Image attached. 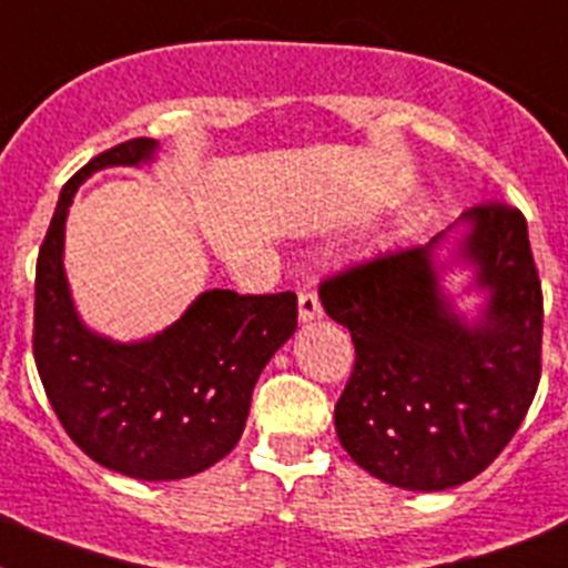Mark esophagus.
I'll use <instances>...</instances> for the list:
<instances>
[{
    "label": "esophagus",
    "instance_id": "1",
    "mask_svg": "<svg viewBox=\"0 0 568 568\" xmlns=\"http://www.w3.org/2000/svg\"><path fill=\"white\" fill-rule=\"evenodd\" d=\"M298 318L301 324H310V321L321 318V301L310 290H301L298 293Z\"/></svg>",
    "mask_w": 568,
    "mask_h": 568
}]
</instances>
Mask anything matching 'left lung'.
<instances>
[{
  "label": "left lung",
  "mask_w": 568,
  "mask_h": 568,
  "mask_svg": "<svg viewBox=\"0 0 568 568\" xmlns=\"http://www.w3.org/2000/svg\"><path fill=\"white\" fill-rule=\"evenodd\" d=\"M473 270L469 316L445 293ZM349 329L355 369L335 404L346 455L409 491L466 484L518 433L540 381L544 295L520 210L480 204L424 247L389 253L321 284Z\"/></svg>",
  "instance_id": "8db88e82"
}]
</instances>
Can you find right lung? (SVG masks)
<instances>
[{
	"instance_id": "1",
	"label": "right lung",
	"mask_w": 568,
	"mask_h": 568,
	"mask_svg": "<svg viewBox=\"0 0 568 568\" xmlns=\"http://www.w3.org/2000/svg\"><path fill=\"white\" fill-rule=\"evenodd\" d=\"M155 153L153 139L115 144L62 187L37 261L33 358L53 413L88 458L128 478L179 480L239 444L261 369L298 327V298L207 290L142 341L84 324L64 273L73 195L99 170L142 168Z\"/></svg>"
}]
</instances>
